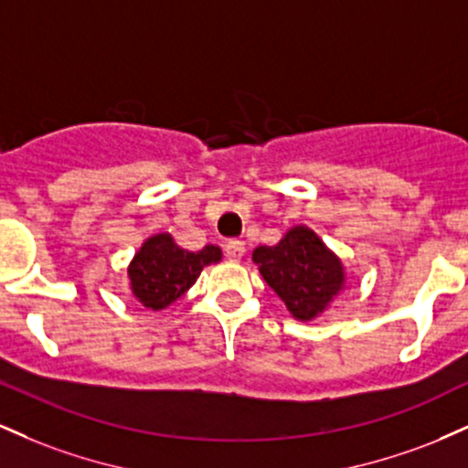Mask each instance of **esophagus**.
Returning a JSON list of instances; mask_svg holds the SVG:
<instances>
[{"label": "esophagus", "mask_w": 468, "mask_h": 468, "mask_svg": "<svg viewBox=\"0 0 468 468\" xmlns=\"http://www.w3.org/2000/svg\"><path fill=\"white\" fill-rule=\"evenodd\" d=\"M224 250H227V257L230 261H239L241 257H244L246 246H244V241L230 239V241H227V246H224Z\"/></svg>", "instance_id": "34e87169"}]
</instances>
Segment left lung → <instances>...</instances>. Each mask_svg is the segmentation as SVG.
<instances>
[{
  "mask_svg": "<svg viewBox=\"0 0 468 468\" xmlns=\"http://www.w3.org/2000/svg\"><path fill=\"white\" fill-rule=\"evenodd\" d=\"M252 261L261 277L299 321H313L327 310L343 288V261L313 229L292 227L275 246H257Z\"/></svg>",
  "mask_w": 468,
  "mask_h": 468,
  "instance_id": "left-lung-1",
  "label": "left lung"
}]
</instances>
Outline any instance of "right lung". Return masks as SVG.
<instances>
[{"mask_svg": "<svg viewBox=\"0 0 468 468\" xmlns=\"http://www.w3.org/2000/svg\"><path fill=\"white\" fill-rule=\"evenodd\" d=\"M222 260L219 246L202 250H185L169 233L152 235L143 241L127 268L132 294L147 310H165L189 290L202 268Z\"/></svg>", "mask_w": 468, "mask_h": 468, "instance_id": "1", "label": "right lung"}]
</instances>
